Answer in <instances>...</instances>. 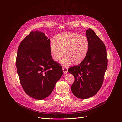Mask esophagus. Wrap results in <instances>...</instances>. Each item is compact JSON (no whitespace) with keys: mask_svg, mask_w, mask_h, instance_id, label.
Listing matches in <instances>:
<instances>
[{"mask_svg":"<svg viewBox=\"0 0 122 122\" xmlns=\"http://www.w3.org/2000/svg\"><path fill=\"white\" fill-rule=\"evenodd\" d=\"M63 71L64 73V74H66L68 72V68L66 66H63Z\"/></svg>","mask_w":122,"mask_h":122,"instance_id":"esophagus-1","label":"esophagus"}]
</instances>
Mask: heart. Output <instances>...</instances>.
Instances as JSON below:
<instances>
[{
  "label": "heart",
  "instance_id": "obj_1",
  "mask_svg": "<svg viewBox=\"0 0 122 122\" xmlns=\"http://www.w3.org/2000/svg\"><path fill=\"white\" fill-rule=\"evenodd\" d=\"M89 41L86 37L75 33L59 35L50 43L52 58L55 61L60 60L64 56L61 63L65 65L81 62L86 56L89 49Z\"/></svg>",
  "mask_w": 122,
  "mask_h": 122
}]
</instances>
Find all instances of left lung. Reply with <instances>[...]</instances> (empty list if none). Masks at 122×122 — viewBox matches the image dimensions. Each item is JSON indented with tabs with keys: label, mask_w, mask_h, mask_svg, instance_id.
<instances>
[{
	"label": "left lung",
	"mask_w": 122,
	"mask_h": 122,
	"mask_svg": "<svg viewBox=\"0 0 122 122\" xmlns=\"http://www.w3.org/2000/svg\"><path fill=\"white\" fill-rule=\"evenodd\" d=\"M86 34L89 44L87 54L80 64L68 69L75 78L72 92L81 99L91 97L98 92L108 65L105 44L92 29L86 30Z\"/></svg>",
	"instance_id": "obj_1"
}]
</instances>
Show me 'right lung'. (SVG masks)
<instances>
[{"label":"right lung","mask_w":122,"mask_h":122,"mask_svg":"<svg viewBox=\"0 0 122 122\" xmlns=\"http://www.w3.org/2000/svg\"><path fill=\"white\" fill-rule=\"evenodd\" d=\"M50 40L32 31L20 43L16 65L20 83L30 97L41 100L50 95L63 75L62 66L51 58Z\"/></svg>","instance_id":"obj_1"}]
</instances>
